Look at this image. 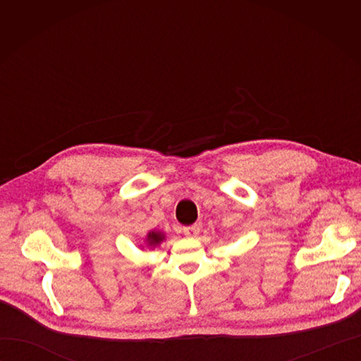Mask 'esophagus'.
<instances>
[{
    "label": "esophagus",
    "instance_id": "1",
    "mask_svg": "<svg viewBox=\"0 0 361 361\" xmlns=\"http://www.w3.org/2000/svg\"><path fill=\"white\" fill-rule=\"evenodd\" d=\"M183 233H185L189 237H195L198 233H200V226H198L197 224L190 225V226H185V228H183Z\"/></svg>",
    "mask_w": 361,
    "mask_h": 361
}]
</instances>
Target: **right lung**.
Segmentation results:
<instances>
[{
	"mask_svg": "<svg viewBox=\"0 0 361 361\" xmlns=\"http://www.w3.org/2000/svg\"><path fill=\"white\" fill-rule=\"evenodd\" d=\"M164 240V234L159 233V231H150L145 237V242H147L149 247H157L161 242Z\"/></svg>",
	"mask_w": 361,
	"mask_h": 361,
	"instance_id": "obj_1",
	"label": "right lung"
}]
</instances>
